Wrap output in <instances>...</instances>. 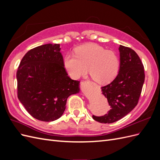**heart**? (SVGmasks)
<instances>
[{
  "label": "heart",
  "mask_w": 160,
  "mask_h": 160,
  "mask_svg": "<svg viewBox=\"0 0 160 160\" xmlns=\"http://www.w3.org/2000/svg\"><path fill=\"white\" fill-rule=\"evenodd\" d=\"M75 54L67 53L63 59L65 70L72 79H79L89 71L98 83H108L115 78L120 69L117 52L90 43L77 47Z\"/></svg>",
  "instance_id": "1"
}]
</instances>
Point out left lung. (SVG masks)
Listing matches in <instances>:
<instances>
[{"label":"left lung","instance_id":"8db88e82","mask_svg":"<svg viewBox=\"0 0 160 160\" xmlns=\"http://www.w3.org/2000/svg\"><path fill=\"white\" fill-rule=\"evenodd\" d=\"M120 69L115 79L101 88L111 109L103 116L93 115L100 123H111L125 117L138 103L145 80L144 67L139 57L129 47L120 45Z\"/></svg>","mask_w":160,"mask_h":160}]
</instances>
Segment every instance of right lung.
I'll use <instances>...</instances> for the list:
<instances>
[{"mask_svg": "<svg viewBox=\"0 0 160 160\" xmlns=\"http://www.w3.org/2000/svg\"><path fill=\"white\" fill-rule=\"evenodd\" d=\"M60 50L59 44L33 48L22 57L17 72L18 99L42 122L61 118L67 98L79 91V81L68 76Z\"/></svg>", "mask_w": 160, "mask_h": 160, "instance_id": "1", "label": "right lung"}]
</instances>
